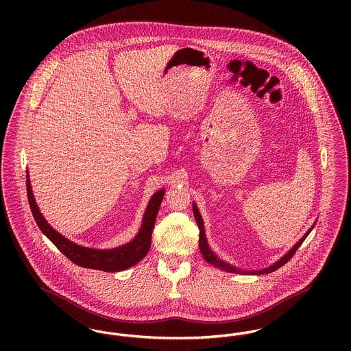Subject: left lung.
Segmentation results:
<instances>
[{
  "label": "left lung",
  "mask_w": 351,
  "mask_h": 351,
  "mask_svg": "<svg viewBox=\"0 0 351 351\" xmlns=\"http://www.w3.org/2000/svg\"><path fill=\"white\" fill-rule=\"evenodd\" d=\"M193 213H195V219H196V221H197V226H199V228H200V239H199V247H200L201 254H202V256H204V259L209 263V265H212V266H215V267H217V269H220V270H223V271H228V273H237V274H269V273H271V271H274V270H277V269H280L281 266H284L293 255H295V252L298 251V249L300 247L301 243L305 241V238L308 237V234L312 231V228H313V226L305 232V235L301 238L300 241L291 249V250L288 251L284 256H281L276 263H273V265H270L269 267H265V269H262V270H242V269H238V267H235V266H232V265H230V263H227V262H224L223 259H220L213 251L209 249V246H208V242H206V238H205V230H204V223H202V219H201L200 212H199V209H197V206H196V204L193 202Z\"/></svg>",
  "instance_id": "obj_1"
}]
</instances>
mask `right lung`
I'll list each match as a JSON object with an SVG mask.
<instances>
[{"label":"right lung","instance_id":"right-lung-1","mask_svg":"<svg viewBox=\"0 0 351 351\" xmlns=\"http://www.w3.org/2000/svg\"><path fill=\"white\" fill-rule=\"evenodd\" d=\"M27 193H28L29 206H31V210H32L36 224L39 226L40 231L58 247V250L78 266L102 270V271L125 270V269L136 265L138 262H141L147 255V252L150 250L151 234H152V228L155 224L156 213L159 210V205L165 196L163 189H160L155 195H152L150 202L146 208L145 216H143L142 227H141L138 235L130 243L114 247V249H109V250H97V249L82 247V246L69 241L67 238H64L63 235H60L58 231H55L51 227L38 208V204L35 201L32 189H31V182H29L28 174H27Z\"/></svg>","mask_w":351,"mask_h":351}]
</instances>
